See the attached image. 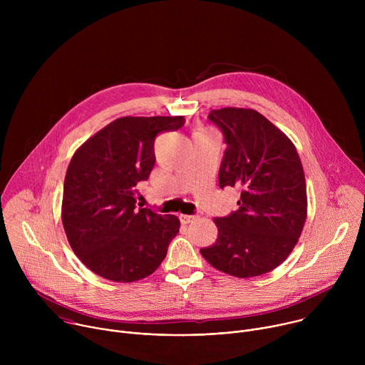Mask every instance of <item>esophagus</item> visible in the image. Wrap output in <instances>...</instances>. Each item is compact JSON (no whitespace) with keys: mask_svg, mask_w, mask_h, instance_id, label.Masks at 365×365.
Wrapping results in <instances>:
<instances>
[{"mask_svg":"<svg viewBox=\"0 0 365 365\" xmlns=\"http://www.w3.org/2000/svg\"><path fill=\"white\" fill-rule=\"evenodd\" d=\"M179 220H180L182 224H189V222H192L195 220V217L193 215H180Z\"/></svg>","mask_w":365,"mask_h":365,"instance_id":"esophagus-1","label":"esophagus"}]
</instances>
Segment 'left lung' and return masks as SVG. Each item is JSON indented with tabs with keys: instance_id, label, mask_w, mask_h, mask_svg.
Returning a JSON list of instances; mask_svg holds the SVG:
<instances>
[{
	"instance_id": "left-lung-1",
	"label": "left lung",
	"mask_w": 365,
	"mask_h": 365,
	"mask_svg": "<svg viewBox=\"0 0 365 365\" xmlns=\"http://www.w3.org/2000/svg\"><path fill=\"white\" fill-rule=\"evenodd\" d=\"M224 135L220 187H238V210L215 218L218 238L200 248L207 263L230 276L255 277L282 264L300 237L307 202L293 143L254 110L222 108L207 115Z\"/></svg>"
}]
</instances>
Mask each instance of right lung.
<instances>
[{"label": "right lung", "mask_w": 365, "mask_h": 365, "mask_svg": "<svg viewBox=\"0 0 365 365\" xmlns=\"http://www.w3.org/2000/svg\"><path fill=\"white\" fill-rule=\"evenodd\" d=\"M183 124V117H123L73 154L65 178L62 221L73 252L95 274L135 282L165 259L180 222L175 215L138 208L137 185L154 168L155 135Z\"/></svg>", "instance_id": "add662e5"}]
</instances>
